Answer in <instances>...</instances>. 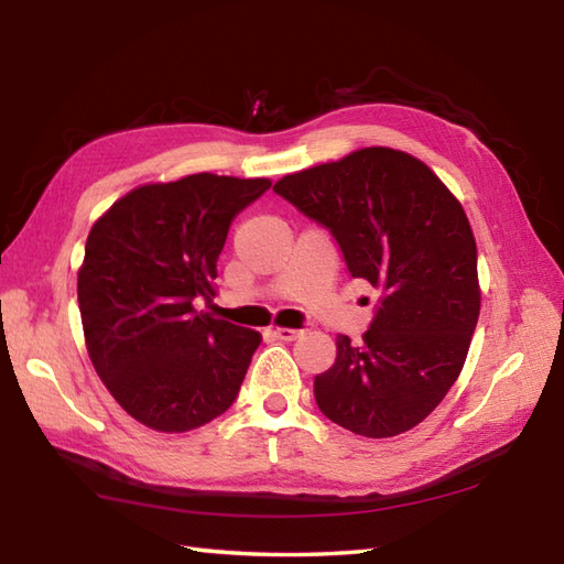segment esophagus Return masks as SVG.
<instances>
[{
	"label": "esophagus",
	"instance_id": "1",
	"mask_svg": "<svg viewBox=\"0 0 564 564\" xmlns=\"http://www.w3.org/2000/svg\"><path fill=\"white\" fill-rule=\"evenodd\" d=\"M273 334H275V339H281V341H295L297 337H303V329H285V327H279Z\"/></svg>",
	"mask_w": 564,
	"mask_h": 564
}]
</instances>
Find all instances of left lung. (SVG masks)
Returning <instances> with one entry per match:
<instances>
[{"instance_id":"1","label":"left lung","mask_w":564,"mask_h":564,"mask_svg":"<svg viewBox=\"0 0 564 564\" xmlns=\"http://www.w3.org/2000/svg\"><path fill=\"white\" fill-rule=\"evenodd\" d=\"M275 194L329 230L351 279L380 293L361 344L337 337L315 402L358 436L388 438L436 410L460 376L480 315L465 210L412 154L366 148L283 176Z\"/></svg>"}]
</instances>
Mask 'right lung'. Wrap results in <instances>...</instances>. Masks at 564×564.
Segmentation results:
<instances>
[{"label": "right lung", "instance_id": "right-lung-1", "mask_svg": "<svg viewBox=\"0 0 564 564\" xmlns=\"http://www.w3.org/2000/svg\"><path fill=\"white\" fill-rule=\"evenodd\" d=\"M269 178L191 174L130 191L84 247L77 297L94 368L116 402L178 434L232 406L261 337L198 313L230 225Z\"/></svg>", "mask_w": 564, "mask_h": 564}]
</instances>
